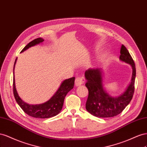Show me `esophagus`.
Here are the masks:
<instances>
[{
  "label": "esophagus",
  "instance_id": "34e87169",
  "mask_svg": "<svg viewBox=\"0 0 147 147\" xmlns=\"http://www.w3.org/2000/svg\"><path fill=\"white\" fill-rule=\"evenodd\" d=\"M84 81H85V79L83 77L76 78V79H75V86L77 87L81 86L84 83Z\"/></svg>",
  "mask_w": 147,
  "mask_h": 147
}]
</instances>
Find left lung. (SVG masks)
Returning a JSON list of instances; mask_svg holds the SVG:
<instances>
[{"instance_id": "1", "label": "left lung", "mask_w": 147, "mask_h": 147, "mask_svg": "<svg viewBox=\"0 0 147 147\" xmlns=\"http://www.w3.org/2000/svg\"><path fill=\"white\" fill-rule=\"evenodd\" d=\"M120 53V60L131 65L132 68L131 82L121 95L113 97L104 89L103 72L100 69H89L85 72L87 80L86 86L89 90L86 108L88 112L96 117L111 118L117 116L124 110L132 98L136 75V65L124 45L121 46Z\"/></svg>"}]
</instances>
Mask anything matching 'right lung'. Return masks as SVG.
Instances as JSON below:
<instances>
[{"label": "right lung", "mask_w": 147, "mask_h": 147, "mask_svg": "<svg viewBox=\"0 0 147 147\" xmlns=\"http://www.w3.org/2000/svg\"><path fill=\"white\" fill-rule=\"evenodd\" d=\"M44 40L42 38H41V37L33 40L25 46L21 52H23L29 47H32V46L42 43V42H44ZM16 60H17V58H16L15 61L13 71ZM74 77L64 80L61 82V85L55 93L46 102L38 105H29L24 102L19 97L15 87V78H13V86L14 97L16 102L19 105V106L22 108L24 112L26 113L29 116H31L36 118H52V117L57 115L61 111L63 105L65 96L74 87Z\"/></svg>", "instance_id": "obj_1"}]
</instances>
